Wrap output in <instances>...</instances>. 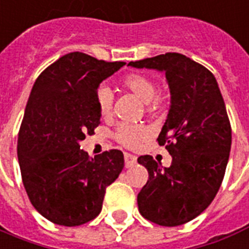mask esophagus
<instances>
[{"label": "esophagus", "mask_w": 249, "mask_h": 249, "mask_svg": "<svg viewBox=\"0 0 249 249\" xmlns=\"http://www.w3.org/2000/svg\"><path fill=\"white\" fill-rule=\"evenodd\" d=\"M135 163H136V157L130 154V153H124V164H126L127 168L134 166Z\"/></svg>", "instance_id": "1"}]
</instances>
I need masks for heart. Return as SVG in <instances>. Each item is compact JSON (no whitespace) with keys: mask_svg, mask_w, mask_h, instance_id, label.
<instances>
[{"mask_svg":"<svg viewBox=\"0 0 249 249\" xmlns=\"http://www.w3.org/2000/svg\"><path fill=\"white\" fill-rule=\"evenodd\" d=\"M121 85L124 90L131 91L136 95L140 100L144 101L145 109L148 113L158 112L163 108L166 99L162 95L157 93L156 79L150 75L142 73H130L124 75L121 81ZM95 100L99 112L103 117H109L113 110V96L112 90L108 86H100L96 90ZM150 135L149 128L141 124H130V123H121L115 130V139L119 144L127 148H136L141 141L146 140Z\"/></svg>","mask_w":249,"mask_h":249,"instance_id":"b5f03b06","label":"heart"}]
</instances>
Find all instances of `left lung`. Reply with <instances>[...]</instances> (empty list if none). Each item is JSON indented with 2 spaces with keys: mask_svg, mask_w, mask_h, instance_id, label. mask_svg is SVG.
I'll return each instance as SVG.
<instances>
[{
  "mask_svg": "<svg viewBox=\"0 0 249 249\" xmlns=\"http://www.w3.org/2000/svg\"><path fill=\"white\" fill-rule=\"evenodd\" d=\"M135 68L166 71L171 107L158 144L172 157L163 167L152 156L137 162L149 180L137 196L142 217L178 226L199 216L217 194L231 148V126L214 75L182 53L130 61Z\"/></svg>",
  "mask_w": 249,
  "mask_h": 249,
  "instance_id": "obj_1",
  "label": "left lung"
}]
</instances>
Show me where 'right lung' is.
<instances>
[{
  "label": "right lung",
  "mask_w": 249,
  "mask_h": 249,
  "mask_svg": "<svg viewBox=\"0 0 249 249\" xmlns=\"http://www.w3.org/2000/svg\"><path fill=\"white\" fill-rule=\"evenodd\" d=\"M124 64L77 51L49 65L33 85L18 135V159L31 203L56 225L93 220L107 188L122 172L121 150L92 158L79 141L100 124L97 87Z\"/></svg>",
  "instance_id": "right-lung-1"
}]
</instances>
